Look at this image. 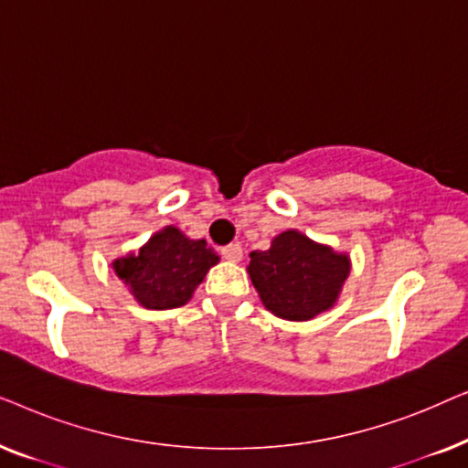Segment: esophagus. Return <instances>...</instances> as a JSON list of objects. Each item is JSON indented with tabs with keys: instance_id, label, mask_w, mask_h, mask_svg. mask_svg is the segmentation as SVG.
<instances>
[{
	"instance_id": "1",
	"label": "esophagus",
	"mask_w": 468,
	"mask_h": 468,
	"mask_svg": "<svg viewBox=\"0 0 468 468\" xmlns=\"http://www.w3.org/2000/svg\"><path fill=\"white\" fill-rule=\"evenodd\" d=\"M221 255L229 261H240L242 258V247L236 245V242H232V245H226L221 247Z\"/></svg>"
}]
</instances>
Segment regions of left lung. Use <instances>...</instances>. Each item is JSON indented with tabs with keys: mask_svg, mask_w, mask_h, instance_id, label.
<instances>
[{
	"mask_svg": "<svg viewBox=\"0 0 468 468\" xmlns=\"http://www.w3.org/2000/svg\"><path fill=\"white\" fill-rule=\"evenodd\" d=\"M249 274L261 303L277 317L306 322L336 303L349 274V258L317 245L296 229L272 240L268 251L249 253Z\"/></svg>",
	"mask_w": 468,
	"mask_h": 468,
	"instance_id": "1",
	"label": "left lung"
}]
</instances>
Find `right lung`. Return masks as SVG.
Masks as SVG:
<instances>
[{
  "label": "right lung",
  "mask_w": 468,
  "mask_h": 468,
  "mask_svg": "<svg viewBox=\"0 0 468 468\" xmlns=\"http://www.w3.org/2000/svg\"><path fill=\"white\" fill-rule=\"evenodd\" d=\"M219 261L207 240H189L181 229L164 228L138 255L114 261L119 279L130 285L136 300L146 309H175L191 298V293L210 266Z\"/></svg>",
  "instance_id": "add662e5"
}]
</instances>
